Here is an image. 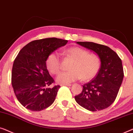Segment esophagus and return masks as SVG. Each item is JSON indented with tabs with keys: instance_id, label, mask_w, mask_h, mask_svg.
I'll return each instance as SVG.
<instances>
[{
	"instance_id": "34e87169",
	"label": "esophagus",
	"mask_w": 133,
	"mask_h": 133,
	"mask_svg": "<svg viewBox=\"0 0 133 133\" xmlns=\"http://www.w3.org/2000/svg\"><path fill=\"white\" fill-rule=\"evenodd\" d=\"M61 86H63V85H66V86H71L70 84H61Z\"/></svg>"
}]
</instances>
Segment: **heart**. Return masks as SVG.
<instances>
[{
  "instance_id": "1",
  "label": "heart",
  "mask_w": 133,
  "mask_h": 133,
  "mask_svg": "<svg viewBox=\"0 0 133 133\" xmlns=\"http://www.w3.org/2000/svg\"><path fill=\"white\" fill-rule=\"evenodd\" d=\"M74 62L70 66V71L63 72L56 78V81L61 84H69L81 79L89 81L95 77L100 67V59L95 54L79 47L69 48L64 52ZM46 66L52 74H57L61 69V61L57 53L50 54L46 60Z\"/></svg>"
}]
</instances>
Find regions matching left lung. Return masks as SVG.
Masks as SVG:
<instances>
[{"label":"left lung","instance_id":"obj_1","mask_svg":"<svg viewBox=\"0 0 133 133\" xmlns=\"http://www.w3.org/2000/svg\"><path fill=\"white\" fill-rule=\"evenodd\" d=\"M76 43L95 52L101 61L98 74L94 79L83 85L82 92L75 96L76 102L91 111L105 109L115 101L122 84V61L114 50L107 46L93 42Z\"/></svg>","mask_w":133,"mask_h":133}]
</instances>
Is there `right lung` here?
Returning <instances> with one entry per match:
<instances>
[{
  "instance_id": "1",
  "label": "right lung",
  "mask_w": 133,
  "mask_h": 133,
  "mask_svg": "<svg viewBox=\"0 0 133 133\" xmlns=\"http://www.w3.org/2000/svg\"><path fill=\"white\" fill-rule=\"evenodd\" d=\"M68 41L48 38L32 41L20 50L13 63L11 83L18 101L27 109L38 111L53 104L60 87L47 86L54 82L46 60L50 54Z\"/></svg>"
}]
</instances>
